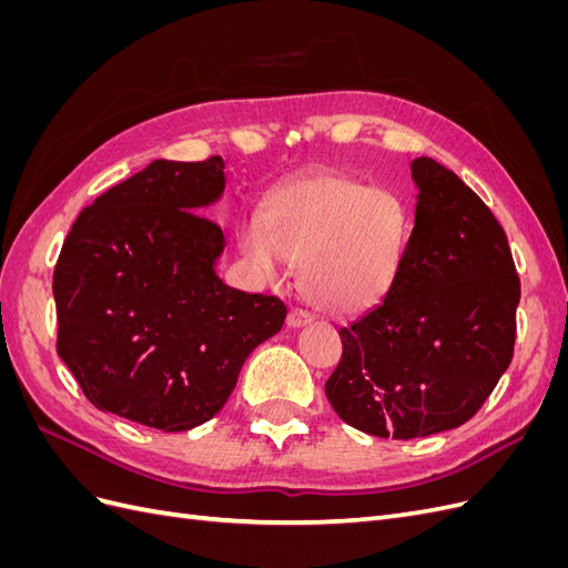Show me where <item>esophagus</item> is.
<instances>
[{
	"mask_svg": "<svg viewBox=\"0 0 568 568\" xmlns=\"http://www.w3.org/2000/svg\"><path fill=\"white\" fill-rule=\"evenodd\" d=\"M315 317L307 313V311H303V307H294V311L288 313V326H294V329H298V326H305V324H311Z\"/></svg>",
	"mask_w": 568,
	"mask_h": 568,
	"instance_id": "34e87169",
	"label": "esophagus"
}]
</instances>
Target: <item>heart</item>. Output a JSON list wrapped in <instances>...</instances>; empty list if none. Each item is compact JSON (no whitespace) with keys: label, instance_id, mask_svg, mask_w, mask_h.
<instances>
[{"label":"heart","instance_id":"obj_1","mask_svg":"<svg viewBox=\"0 0 568 568\" xmlns=\"http://www.w3.org/2000/svg\"><path fill=\"white\" fill-rule=\"evenodd\" d=\"M405 203L343 173H322L280 189L265 220L251 217L242 244L255 267H301L305 298L332 315L379 305L398 277L407 244Z\"/></svg>","mask_w":568,"mask_h":568}]
</instances>
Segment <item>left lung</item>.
<instances>
[{"mask_svg": "<svg viewBox=\"0 0 568 568\" xmlns=\"http://www.w3.org/2000/svg\"><path fill=\"white\" fill-rule=\"evenodd\" d=\"M417 211L384 303L343 326L324 390L336 415L379 438L469 422L511 363L521 282L488 205L434 159L412 161Z\"/></svg>", "mask_w": 568, "mask_h": 568, "instance_id": "8db88e82", "label": "left lung"}]
</instances>
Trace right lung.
I'll return each mask as SVG.
<instances>
[{"label": "right lung", "mask_w": 568, "mask_h": 568, "mask_svg": "<svg viewBox=\"0 0 568 568\" xmlns=\"http://www.w3.org/2000/svg\"><path fill=\"white\" fill-rule=\"evenodd\" d=\"M225 192V161H153L111 186L68 232L54 267L57 351L88 400L161 432L227 403L246 357L286 305L215 274L225 232L201 213Z\"/></svg>", "instance_id": "right-lung-1"}]
</instances>
